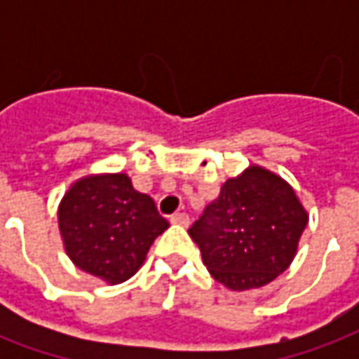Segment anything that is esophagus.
<instances>
[{"mask_svg":"<svg viewBox=\"0 0 359 359\" xmlns=\"http://www.w3.org/2000/svg\"><path fill=\"white\" fill-rule=\"evenodd\" d=\"M171 223L172 225L188 226V223H190V217H188L187 213H175V215H171Z\"/></svg>","mask_w":359,"mask_h":359,"instance_id":"obj_1","label":"esophagus"}]
</instances>
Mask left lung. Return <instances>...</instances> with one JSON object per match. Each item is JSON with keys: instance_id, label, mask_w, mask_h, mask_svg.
Returning <instances> with one entry per match:
<instances>
[{"instance_id": "left-lung-1", "label": "left lung", "mask_w": 359, "mask_h": 359, "mask_svg": "<svg viewBox=\"0 0 359 359\" xmlns=\"http://www.w3.org/2000/svg\"><path fill=\"white\" fill-rule=\"evenodd\" d=\"M306 225L290 184L254 165L226 180L188 234L211 277L241 292L265 286L290 265Z\"/></svg>"}]
</instances>
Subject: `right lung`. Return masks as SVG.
I'll return each instance as SVG.
<instances>
[{
    "label": "right lung",
    "mask_w": 359,
    "mask_h": 359,
    "mask_svg": "<svg viewBox=\"0 0 359 359\" xmlns=\"http://www.w3.org/2000/svg\"><path fill=\"white\" fill-rule=\"evenodd\" d=\"M57 217L67 256L109 285L133 277L169 226L154 200L134 190L123 172L76 180L59 203Z\"/></svg>",
    "instance_id": "obj_1"
}]
</instances>
